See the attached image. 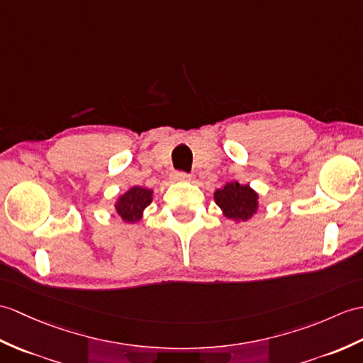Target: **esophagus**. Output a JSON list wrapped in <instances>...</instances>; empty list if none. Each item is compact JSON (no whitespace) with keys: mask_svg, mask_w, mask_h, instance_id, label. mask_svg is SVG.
Returning a JSON list of instances; mask_svg holds the SVG:
<instances>
[{"mask_svg":"<svg viewBox=\"0 0 363 363\" xmlns=\"http://www.w3.org/2000/svg\"><path fill=\"white\" fill-rule=\"evenodd\" d=\"M172 178H173L174 181H189V179H190V174L185 173V172H174V173L172 174Z\"/></svg>","mask_w":363,"mask_h":363,"instance_id":"1","label":"esophagus"}]
</instances>
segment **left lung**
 Instances as JSON below:
<instances>
[{"mask_svg": "<svg viewBox=\"0 0 363 363\" xmlns=\"http://www.w3.org/2000/svg\"><path fill=\"white\" fill-rule=\"evenodd\" d=\"M258 195L249 185H240L237 181L227 182L223 189L215 191L216 204L230 220L246 221L255 213Z\"/></svg>", "mask_w": 363, "mask_h": 363, "instance_id": "left-lung-1", "label": "left lung"}]
</instances>
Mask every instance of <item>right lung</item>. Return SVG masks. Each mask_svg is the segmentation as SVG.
<instances>
[{"label": "right lung", "mask_w": 363, "mask_h": 363, "mask_svg": "<svg viewBox=\"0 0 363 363\" xmlns=\"http://www.w3.org/2000/svg\"><path fill=\"white\" fill-rule=\"evenodd\" d=\"M153 191L143 187H133L119 198L116 204L117 213L122 216L126 223H136L140 220L143 208L151 202Z\"/></svg>", "instance_id": "1"}]
</instances>
